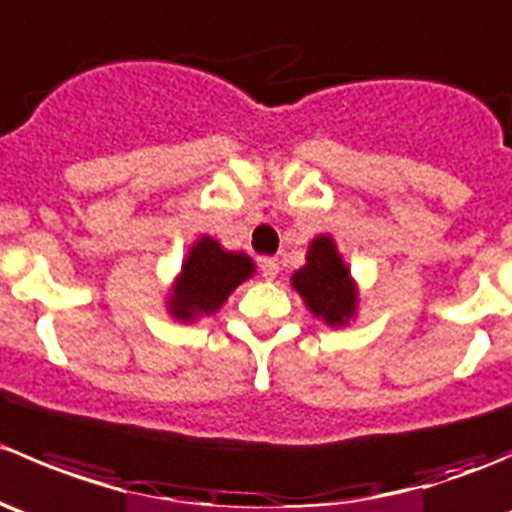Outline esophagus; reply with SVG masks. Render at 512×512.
I'll list each match as a JSON object with an SVG mask.
<instances>
[{"instance_id":"1","label":"esophagus","mask_w":512,"mask_h":512,"mask_svg":"<svg viewBox=\"0 0 512 512\" xmlns=\"http://www.w3.org/2000/svg\"><path fill=\"white\" fill-rule=\"evenodd\" d=\"M260 267H262V275H265V280H275L277 272H280V262H277L275 257H262Z\"/></svg>"}]
</instances>
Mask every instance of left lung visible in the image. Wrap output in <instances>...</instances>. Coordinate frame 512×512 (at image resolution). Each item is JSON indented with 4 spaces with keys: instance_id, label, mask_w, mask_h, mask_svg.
Wrapping results in <instances>:
<instances>
[{
    "instance_id": "left-lung-1",
    "label": "left lung",
    "mask_w": 512,
    "mask_h": 512,
    "mask_svg": "<svg viewBox=\"0 0 512 512\" xmlns=\"http://www.w3.org/2000/svg\"><path fill=\"white\" fill-rule=\"evenodd\" d=\"M292 285L302 294L309 312L332 327H342L354 317L356 287L329 235H319L309 245L307 265L294 272Z\"/></svg>"
}]
</instances>
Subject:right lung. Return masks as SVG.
Returning <instances> with one entry per match:
<instances>
[{"mask_svg":"<svg viewBox=\"0 0 512 512\" xmlns=\"http://www.w3.org/2000/svg\"><path fill=\"white\" fill-rule=\"evenodd\" d=\"M255 272V262L245 252H227L213 237H200L183 262L178 282L170 294V314L193 322L200 314L223 307L230 292Z\"/></svg>","mask_w":512,"mask_h":512,"instance_id":"add662e5","label":"right lung"}]
</instances>
